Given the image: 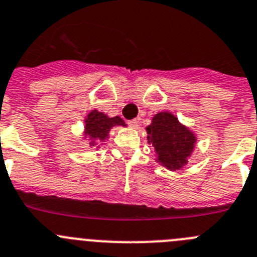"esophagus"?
Here are the masks:
<instances>
[{
  "label": "esophagus",
  "instance_id": "1",
  "mask_svg": "<svg viewBox=\"0 0 257 257\" xmlns=\"http://www.w3.org/2000/svg\"><path fill=\"white\" fill-rule=\"evenodd\" d=\"M138 123H140L138 119H132V120L128 121V125L132 126V128H137V126H138Z\"/></svg>",
  "mask_w": 257,
  "mask_h": 257
}]
</instances>
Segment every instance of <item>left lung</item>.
<instances>
[{"label":"left lung","mask_w":257,"mask_h":257,"mask_svg":"<svg viewBox=\"0 0 257 257\" xmlns=\"http://www.w3.org/2000/svg\"><path fill=\"white\" fill-rule=\"evenodd\" d=\"M148 143H152L158 160L170 170L186 164L195 145V137L170 112H160L147 128Z\"/></svg>","instance_id":"1"}]
</instances>
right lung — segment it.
<instances>
[{"mask_svg":"<svg viewBox=\"0 0 257 257\" xmlns=\"http://www.w3.org/2000/svg\"><path fill=\"white\" fill-rule=\"evenodd\" d=\"M114 125H124V120H121L119 116L107 117L102 112L93 110L86 119V134H88L93 140L104 141L105 138H107V133Z\"/></svg>","mask_w":257,"mask_h":257,"instance_id":"add662e5","label":"right lung"}]
</instances>
